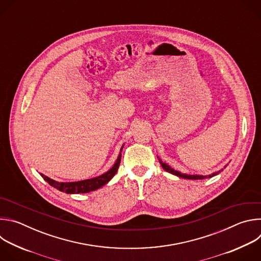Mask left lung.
<instances>
[{"label": "left lung", "instance_id": "8db88e82", "mask_svg": "<svg viewBox=\"0 0 261 261\" xmlns=\"http://www.w3.org/2000/svg\"><path fill=\"white\" fill-rule=\"evenodd\" d=\"M159 162H160L161 166L163 167V169L166 170L167 172H169V173H171V174H174V175H176V176L182 177V178H187V179H203V178H206V177H213V176L219 174V173L223 170V169H222V170H219V171L214 172V173H212V174H210V175H197V174H196V175H191V174H186V173H181V172H179V171H177V170H174V169L171 168L169 165H167L166 163L162 162L161 159H159ZM225 167H226V166H225Z\"/></svg>", "mask_w": 261, "mask_h": 261}]
</instances>
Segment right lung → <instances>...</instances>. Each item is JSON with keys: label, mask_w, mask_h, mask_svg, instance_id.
Listing matches in <instances>:
<instances>
[{"label": "right lung", "mask_w": 261, "mask_h": 261, "mask_svg": "<svg viewBox=\"0 0 261 261\" xmlns=\"http://www.w3.org/2000/svg\"><path fill=\"white\" fill-rule=\"evenodd\" d=\"M123 148V146H122ZM121 148V150H122ZM122 152V151H121ZM121 157L122 154L120 153L115 165L111 167L107 172L97 176V177H93L90 179H85V180H80V181H69V182H64V181H57L42 173L41 176L50 185L53 186L54 188L58 189L61 192H65L68 194H74V193H89L91 191H95L99 188H101L102 186H104L105 184H107L111 178L114 177V175L117 173L118 168L120 166L121 163Z\"/></svg>", "instance_id": "1"}]
</instances>
